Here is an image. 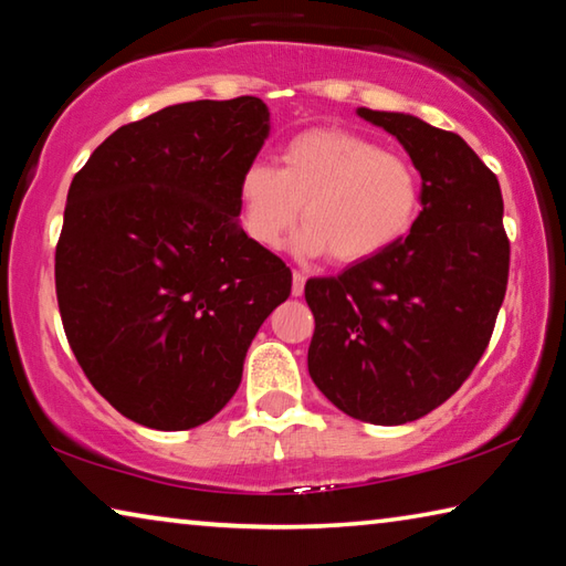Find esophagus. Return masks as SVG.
Returning <instances> with one entry per match:
<instances>
[{"label": "esophagus", "instance_id": "obj_1", "mask_svg": "<svg viewBox=\"0 0 566 566\" xmlns=\"http://www.w3.org/2000/svg\"><path fill=\"white\" fill-rule=\"evenodd\" d=\"M304 274H300V272H294L292 274V296H302L304 294Z\"/></svg>", "mask_w": 566, "mask_h": 566}]
</instances>
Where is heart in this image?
<instances>
[{"instance_id": "obj_1", "label": "heart", "mask_w": 566, "mask_h": 566, "mask_svg": "<svg viewBox=\"0 0 566 566\" xmlns=\"http://www.w3.org/2000/svg\"><path fill=\"white\" fill-rule=\"evenodd\" d=\"M237 202L239 222L260 247H280L302 209L306 227L294 239L296 252L332 254L354 266L377 260L411 232L421 179L409 159L364 134L314 127L286 139L280 167L247 165Z\"/></svg>"}]
</instances>
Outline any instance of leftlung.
Wrapping results in <instances>:
<instances>
[{
  "instance_id": "8db88e82",
  "label": "left lung",
  "mask_w": 566,
  "mask_h": 566,
  "mask_svg": "<svg viewBox=\"0 0 566 566\" xmlns=\"http://www.w3.org/2000/svg\"><path fill=\"white\" fill-rule=\"evenodd\" d=\"M357 114L405 147L421 212L377 260L306 282V364L344 415L395 427L429 415L472 375L504 302L510 242L500 181L459 134L405 112Z\"/></svg>"
}]
</instances>
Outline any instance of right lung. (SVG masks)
<instances>
[{
  "label": "right lung",
  "instance_id": "add662e5",
  "mask_svg": "<svg viewBox=\"0 0 566 566\" xmlns=\"http://www.w3.org/2000/svg\"><path fill=\"white\" fill-rule=\"evenodd\" d=\"M256 97L171 104L92 151L66 195L56 302L94 389L142 427L195 429L242 381L292 272L239 224L237 185L270 137Z\"/></svg>",
  "mask_w": 566,
  "mask_h": 566
}]
</instances>
